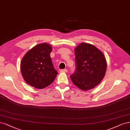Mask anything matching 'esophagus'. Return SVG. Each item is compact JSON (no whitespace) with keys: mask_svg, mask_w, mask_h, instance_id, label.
Listing matches in <instances>:
<instances>
[{"mask_svg":"<svg viewBox=\"0 0 130 130\" xmlns=\"http://www.w3.org/2000/svg\"><path fill=\"white\" fill-rule=\"evenodd\" d=\"M60 72L61 73H66L68 72V69H62L60 70Z\"/></svg>","mask_w":130,"mask_h":130,"instance_id":"1","label":"esophagus"}]
</instances>
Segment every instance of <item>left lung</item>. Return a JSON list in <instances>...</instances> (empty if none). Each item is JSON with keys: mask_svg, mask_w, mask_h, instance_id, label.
<instances>
[{"mask_svg": "<svg viewBox=\"0 0 130 130\" xmlns=\"http://www.w3.org/2000/svg\"><path fill=\"white\" fill-rule=\"evenodd\" d=\"M76 70L70 76L73 83L84 91L98 85L106 73L107 62L104 54L94 45L82 43L74 49Z\"/></svg>", "mask_w": 130, "mask_h": 130, "instance_id": "obj_1", "label": "left lung"}]
</instances>
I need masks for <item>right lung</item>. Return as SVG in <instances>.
Returning <instances> with one entry per match:
<instances>
[{
	"label": "right lung",
	"instance_id": "obj_1",
	"mask_svg": "<svg viewBox=\"0 0 130 130\" xmlns=\"http://www.w3.org/2000/svg\"><path fill=\"white\" fill-rule=\"evenodd\" d=\"M51 46L42 43L35 46L25 54L21 61V72L28 85L38 89L53 83L58 72L54 69L50 53Z\"/></svg>",
	"mask_w": 130,
	"mask_h": 130
}]
</instances>
